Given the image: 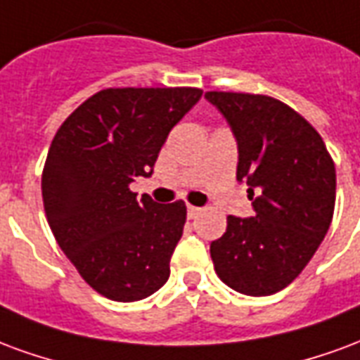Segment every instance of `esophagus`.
I'll return each instance as SVG.
<instances>
[{
	"instance_id": "34e87169",
	"label": "esophagus",
	"mask_w": 360,
	"mask_h": 360,
	"mask_svg": "<svg viewBox=\"0 0 360 360\" xmlns=\"http://www.w3.org/2000/svg\"><path fill=\"white\" fill-rule=\"evenodd\" d=\"M199 212H201V209H199V207L188 205V217H190V219H195V217H198Z\"/></svg>"
}]
</instances>
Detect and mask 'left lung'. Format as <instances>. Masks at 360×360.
Returning <instances> with one entry per match:
<instances>
[{"label":"left lung","mask_w":360,"mask_h":360,"mask_svg":"<svg viewBox=\"0 0 360 360\" xmlns=\"http://www.w3.org/2000/svg\"><path fill=\"white\" fill-rule=\"evenodd\" d=\"M238 141V182L255 217H228L211 243L214 272L232 290L263 297L301 274L324 240L335 205V167L320 134L280 99L207 91Z\"/></svg>","instance_id":"obj_1"}]
</instances>
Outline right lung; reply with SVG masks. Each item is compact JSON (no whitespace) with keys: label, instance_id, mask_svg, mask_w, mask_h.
<instances>
[{"label":"right lung","instance_id":"obj_1","mask_svg":"<svg viewBox=\"0 0 360 360\" xmlns=\"http://www.w3.org/2000/svg\"><path fill=\"white\" fill-rule=\"evenodd\" d=\"M199 88H107L59 126L41 172L55 240L84 282L103 297H149L170 274L186 203L136 199L130 184L151 176L172 126L198 103Z\"/></svg>","mask_w":360,"mask_h":360}]
</instances>
